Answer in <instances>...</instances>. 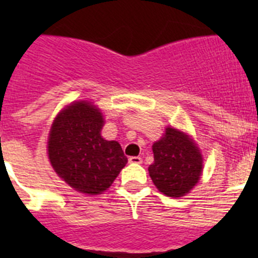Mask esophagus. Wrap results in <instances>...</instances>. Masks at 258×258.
I'll return each mask as SVG.
<instances>
[{
  "mask_svg": "<svg viewBox=\"0 0 258 258\" xmlns=\"http://www.w3.org/2000/svg\"><path fill=\"white\" fill-rule=\"evenodd\" d=\"M129 163H131V164H142V157L131 156V157H129Z\"/></svg>",
  "mask_w": 258,
  "mask_h": 258,
  "instance_id": "obj_1",
  "label": "esophagus"
}]
</instances>
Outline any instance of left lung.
Wrapping results in <instances>:
<instances>
[{"mask_svg":"<svg viewBox=\"0 0 258 258\" xmlns=\"http://www.w3.org/2000/svg\"><path fill=\"white\" fill-rule=\"evenodd\" d=\"M152 151L154 163L149 166L150 177L164 195L183 197L198 183L203 159L190 137L168 127L165 136L154 143Z\"/></svg>","mask_w":258,"mask_h":258,"instance_id":"1","label":"left lung"}]
</instances>
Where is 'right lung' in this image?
Returning a JSON list of instances; mask_svg holds the SVG:
<instances>
[{
	"instance_id": "1",
	"label": "right lung",
	"mask_w": 258,
	"mask_h": 258,
	"mask_svg": "<svg viewBox=\"0 0 258 258\" xmlns=\"http://www.w3.org/2000/svg\"><path fill=\"white\" fill-rule=\"evenodd\" d=\"M102 113L86 102L63 109L49 134L52 168L71 187L97 195L112 184L127 163L121 146L102 138Z\"/></svg>"
}]
</instances>
